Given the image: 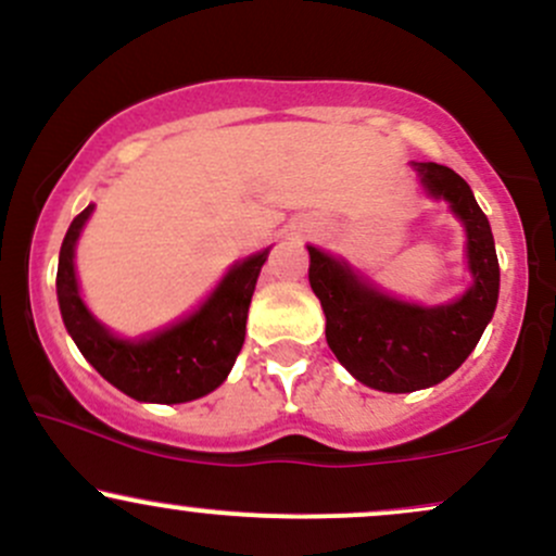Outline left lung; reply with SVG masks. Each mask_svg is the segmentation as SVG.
I'll return each mask as SVG.
<instances>
[{
  "instance_id": "left-lung-1",
  "label": "left lung",
  "mask_w": 556,
  "mask_h": 556,
  "mask_svg": "<svg viewBox=\"0 0 556 556\" xmlns=\"http://www.w3.org/2000/svg\"><path fill=\"white\" fill-rule=\"evenodd\" d=\"M429 198L450 203L465 229L470 285L450 303L424 305L379 290L340 256L308 245V282L327 316V342L361 384L405 394L455 374L476 350L500 300V261L470 185L437 162H410Z\"/></svg>"
}]
</instances>
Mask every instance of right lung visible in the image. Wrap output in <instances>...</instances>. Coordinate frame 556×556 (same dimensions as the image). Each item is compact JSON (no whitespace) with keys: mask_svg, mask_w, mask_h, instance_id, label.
<instances>
[{"mask_svg":"<svg viewBox=\"0 0 556 556\" xmlns=\"http://www.w3.org/2000/svg\"><path fill=\"white\" fill-rule=\"evenodd\" d=\"M91 214L93 203H88L75 216L62 240L60 266H56L60 314L83 358L112 387L138 402L177 405L214 392L232 371L245 342L248 308L261 266L269 258L271 248L229 266V271L193 314L130 340L106 329L80 295L75 245Z\"/></svg>","mask_w":556,"mask_h":556,"instance_id":"right-lung-1","label":"right lung"}]
</instances>
